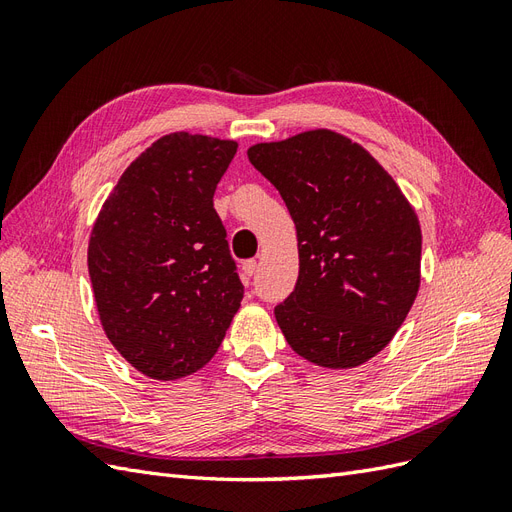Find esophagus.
Listing matches in <instances>:
<instances>
[{"label":"esophagus","mask_w":512,"mask_h":512,"mask_svg":"<svg viewBox=\"0 0 512 512\" xmlns=\"http://www.w3.org/2000/svg\"><path fill=\"white\" fill-rule=\"evenodd\" d=\"M258 271V262L252 258V260H245L243 262V273L247 275V277H252L254 273Z\"/></svg>","instance_id":"1"}]
</instances>
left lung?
Instances as JSON below:
<instances>
[{"instance_id": "obj_1", "label": "left lung", "mask_w": 512, "mask_h": 512, "mask_svg": "<svg viewBox=\"0 0 512 512\" xmlns=\"http://www.w3.org/2000/svg\"><path fill=\"white\" fill-rule=\"evenodd\" d=\"M247 158L297 226L299 280L275 320L290 348L329 369L376 356L421 284V226L393 177L350 138L309 130Z\"/></svg>"}]
</instances>
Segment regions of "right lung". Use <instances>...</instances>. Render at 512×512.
I'll use <instances>...</instances> for the list:
<instances>
[{
	"instance_id": "obj_1",
	"label": "right lung",
	"mask_w": 512,
	"mask_h": 512,
	"mask_svg": "<svg viewBox=\"0 0 512 512\" xmlns=\"http://www.w3.org/2000/svg\"><path fill=\"white\" fill-rule=\"evenodd\" d=\"M235 141L175 132L121 175L87 265L106 337L132 367L177 380L218 352L243 299L213 194Z\"/></svg>"
}]
</instances>
